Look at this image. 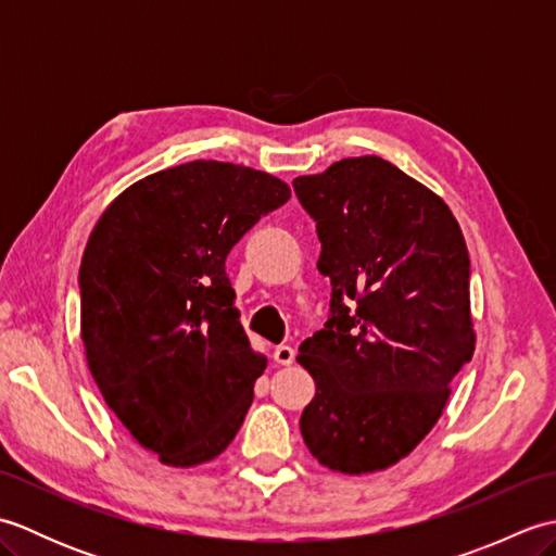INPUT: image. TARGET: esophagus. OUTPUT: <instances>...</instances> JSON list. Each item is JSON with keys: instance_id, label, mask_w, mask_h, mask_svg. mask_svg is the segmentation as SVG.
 <instances>
[{"instance_id": "34e87169", "label": "esophagus", "mask_w": 556, "mask_h": 556, "mask_svg": "<svg viewBox=\"0 0 556 556\" xmlns=\"http://www.w3.org/2000/svg\"><path fill=\"white\" fill-rule=\"evenodd\" d=\"M275 361L279 363V365H291L293 361H296V351H293L291 346H277L275 349Z\"/></svg>"}]
</instances>
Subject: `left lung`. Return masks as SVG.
I'll return each mask as SVG.
<instances>
[{"label":"left lung","mask_w":556,"mask_h":556,"mask_svg":"<svg viewBox=\"0 0 556 556\" xmlns=\"http://www.w3.org/2000/svg\"><path fill=\"white\" fill-rule=\"evenodd\" d=\"M293 191L332 285L296 358L315 380L303 442L339 473H375L422 442L473 358L468 248L444 200L382 157L334 162Z\"/></svg>","instance_id":"1"}]
</instances>
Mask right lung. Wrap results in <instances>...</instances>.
Masks as SVG:
<instances>
[{"label": "right lung", "instance_id": "add662e5", "mask_svg": "<svg viewBox=\"0 0 556 556\" xmlns=\"http://www.w3.org/2000/svg\"><path fill=\"white\" fill-rule=\"evenodd\" d=\"M291 198L277 176L195 160L128 186L80 260V339L108 406L162 464L219 456L267 358L251 349L227 255Z\"/></svg>", "mask_w": 556, "mask_h": 556}]
</instances>
